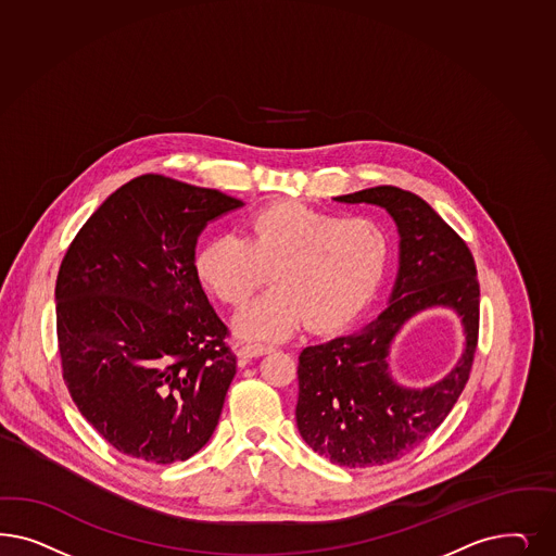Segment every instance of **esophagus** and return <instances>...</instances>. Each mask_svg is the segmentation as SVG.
<instances>
[{"mask_svg":"<svg viewBox=\"0 0 556 556\" xmlns=\"http://www.w3.org/2000/svg\"><path fill=\"white\" fill-rule=\"evenodd\" d=\"M274 352V345H266V343H257V341H250V343H243L239 348V356L241 358H257V356H264Z\"/></svg>","mask_w":556,"mask_h":556,"instance_id":"34e87169","label":"esophagus"}]
</instances>
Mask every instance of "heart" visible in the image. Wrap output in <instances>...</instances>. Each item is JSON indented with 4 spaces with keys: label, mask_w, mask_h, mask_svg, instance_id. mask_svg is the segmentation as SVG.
Here are the masks:
<instances>
[{
    "label": "heart",
    "mask_w": 556,
    "mask_h": 556,
    "mask_svg": "<svg viewBox=\"0 0 556 556\" xmlns=\"http://www.w3.org/2000/svg\"><path fill=\"white\" fill-rule=\"evenodd\" d=\"M391 241L372 216L319 213L299 202L271 204L241 233L213 237L198 253L202 282L243 305L269 278L274 288L243 306L235 329L245 340H287L303 323L336 329L366 305L384 276Z\"/></svg>",
    "instance_id": "obj_1"
}]
</instances>
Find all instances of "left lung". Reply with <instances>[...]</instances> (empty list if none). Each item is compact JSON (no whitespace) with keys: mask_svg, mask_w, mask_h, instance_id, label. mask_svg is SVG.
Returning a JSON list of instances; mask_svg holds the SVG:
<instances>
[{"mask_svg":"<svg viewBox=\"0 0 556 556\" xmlns=\"http://www.w3.org/2000/svg\"><path fill=\"white\" fill-rule=\"evenodd\" d=\"M333 200L375 204L391 215L399 269L375 321L301 352L296 426L306 444L333 465H387L426 442L465 389L479 336L477 266L465 241L424 198L377 186ZM431 307H446L462 319L464 354L440 381L401 386L390 372L393 338Z\"/></svg>","mask_w":556,"mask_h":556,"instance_id":"left-lung-1","label":"left lung"}]
</instances>
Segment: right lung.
<instances>
[{
	"mask_svg": "<svg viewBox=\"0 0 556 556\" xmlns=\"http://www.w3.org/2000/svg\"><path fill=\"white\" fill-rule=\"evenodd\" d=\"M241 206L218 190L141 176L100 204L63 257V378L81 415L126 456L172 465L215 431L237 356L200 285L197 243Z\"/></svg>",
	"mask_w": 556,
	"mask_h": 556,
	"instance_id": "obj_1",
	"label": "right lung"
}]
</instances>
